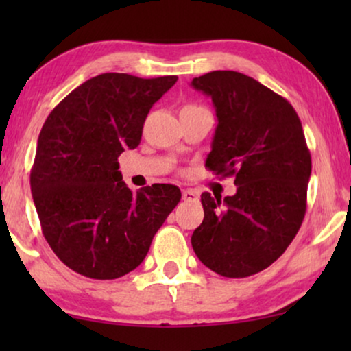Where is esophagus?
<instances>
[{
  "label": "esophagus",
  "mask_w": 351,
  "mask_h": 351,
  "mask_svg": "<svg viewBox=\"0 0 351 351\" xmlns=\"http://www.w3.org/2000/svg\"><path fill=\"white\" fill-rule=\"evenodd\" d=\"M198 198V193H196L195 190H184L182 191V199L184 201H191V199H196Z\"/></svg>",
  "instance_id": "obj_1"
}]
</instances>
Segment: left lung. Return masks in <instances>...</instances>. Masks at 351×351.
<instances>
[{
    "instance_id": "obj_1",
    "label": "left lung",
    "mask_w": 351,
    "mask_h": 351,
    "mask_svg": "<svg viewBox=\"0 0 351 351\" xmlns=\"http://www.w3.org/2000/svg\"><path fill=\"white\" fill-rule=\"evenodd\" d=\"M191 86L213 99L219 121L206 166L234 176L237 185L223 199L201 195L204 219L191 246L219 275H256L282 256L305 217L311 156L299 114L285 97L238 71H210Z\"/></svg>"
}]
</instances>
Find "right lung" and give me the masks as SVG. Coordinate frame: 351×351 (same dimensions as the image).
<instances>
[{
    "label": "right lung",
    "instance_id": "right-lung-1",
    "mask_svg": "<svg viewBox=\"0 0 351 351\" xmlns=\"http://www.w3.org/2000/svg\"><path fill=\"white\" fill-rule=\"evenodd\" d=\"M176 81L97 75L43 124L30 174L33 201L46 241L80 275L114 280L137 268L182 198L171 184L132 193L118 171V156L141 143L148 112Z\"/></svg>",
    "mask_w": 351,
    "mask_h": 351
}]
</instances>
